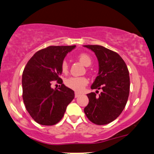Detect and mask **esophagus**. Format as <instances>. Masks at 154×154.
<instances>
[{
    "label": "esophagus",
    "instance_id": "1",
    "mask_svg": "<svg viewBox=\"0 0 154 154\" xmlns=\"http://www.w3.org/2000/svg\"><path fill=\"white\" fill-rule=\"evenodd\" d=\"M79 95H80V93H79V92H77V91H76V92L75 93V98H77V97H78Z\"/></svg>",
    "mask_w": 154,
    "mask_h": 154
}]
</instances>
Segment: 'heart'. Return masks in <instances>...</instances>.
Here are the masks:
<instances>
[{"label":"heart","instance_id":"1","mask_svg":"<svg viewBox=\"0 0 154 154\" xmlns=\"http://www.w3.org/2000/svg\"><path fill=\"white\" fill-rule=\"evenodd\" d=\"M77 57L86 66H89L92 63L91 58L87 54L81 53ZM61 71L63 74H67L68 72V64L65 60H64L61 64ZM88 83V79L85 77H70L66 79L65 81L66 86L77 91H82Z\"/></svg>","mask_w":154,"mask_h":154}]
</instances>
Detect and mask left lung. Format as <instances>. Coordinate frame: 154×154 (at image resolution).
Returning a JSON list of instances; mask_svg holds the SVG:
<instances>
[{
	"instance_id": "left-lung-1",
	"label": "left lung",
	"mask_w": 154,
	"mask_h": 154,
	"mask_svg": "<svg viewBox=\"0 0 154 154\" xmlns=\"http://www.w3.org/2000/svg\"><path fill=\"white\" fill-rule=\"evenodd\" d=\"M92 50L99 61V75L87 94L89 104L84 109L90 122L104 125L115 120L125 107L129 94L130 79L127 66L116 52L101 45H84Z\"/></svg>"
}]
</instances>
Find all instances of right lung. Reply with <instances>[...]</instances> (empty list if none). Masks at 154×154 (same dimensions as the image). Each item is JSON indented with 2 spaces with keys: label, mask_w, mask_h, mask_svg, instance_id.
I'll return each mask as SVG.
<instances>
[{
  "label": "right lung",
  "mask_w": 154,
  "mask_h": 154,
  "mask_svg": "<svg viewBox=\"0 0 154 154\" xmlns=\"http://www.w3.org/2000/svg\"><path fill=\"white\" fill-rule=\"evenodd\" d=\"M72 46H49L29 60L22 76L23 100L31 117L41 125L52 126L62 119L67 105L75 97L72 89L63 84L61 64ZM53 81L58 89L51 87Z\"/></svg>",
  "instance_id": "add662e5"
}]
</instances>
